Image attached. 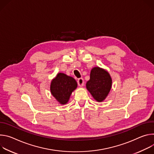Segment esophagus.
<instances>
[{
  "label": "esophagus",
  "instance_id": "esophagus-1",
  "mask_svg": "<svg viewBox=\"0 0 154 154\" xmlns=\"http://www.w3.org/2000/svg\"><path fill=\"white\" fill-rule=\"evenodd\" d=\"M84 82L83 78H79L78 79V84L79 86H82L84 85Z\"/></svg>",
  "mask_w": 154,
  "mask_h": 154
}]
</instances>
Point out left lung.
<instances>
[{"mask_svg": "<svg viewBox=\"0 0 154 154\" xmlns=\"http://www.w3.org/2000/svg\"><path fill=\"white\" fill-rule=\"evenodd\" d=\"M111 86L112 79L108 72L100 67L92 68L86 88L95 100L99 102L103 101L109 94Z\"/></svg>", "mask_w": 154, "mask_h": 154, "instance_id": "8db88e82", "label": "left lung"}]
</instances>
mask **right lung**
<instances>
[{
	"label": "right lung",
	"instance_id": "1",
	"mask_svg": "<svg viewBox=\"0 0 154 154\" xmlns=\"http://www.w3.org/2000/svg\"><path fill=\"white\" fill-rule=\"evenodd\" d=\"M77 88L76 80L64 73H58L51 81V92L60 104H66L72 92Z\"/></svg>",
	"mask_w": 154,
	"mask_h": 154
}]
</instances>
